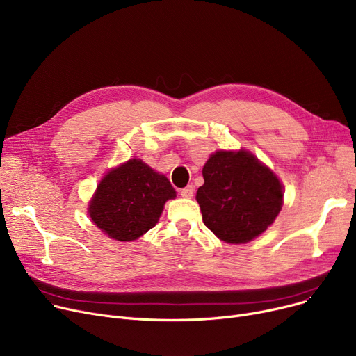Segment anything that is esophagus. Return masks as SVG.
<instances>
[{
  "instance_id": "obj_1",
  "label": "esophagus",
  "mask_w": 356,
  "mask_h": 356,
  "mask_svg": "<svg viewBox=\"0 0 356 356\" xmlns=\"http://www.w3.org/2000/svg\"><path fill=\"white\" fill-rule=\"evenodd\" d=\"M193 193H195V188L192 184H189V186H186L184 189H181L180 191V195L183 196V197H188V199H191V197H193Z\"/></svg>"
}]
</instances>
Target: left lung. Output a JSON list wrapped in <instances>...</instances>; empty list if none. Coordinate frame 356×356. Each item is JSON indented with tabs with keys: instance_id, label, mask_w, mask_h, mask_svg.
<instances>
[{
	"instance_id": "8db88e82",
	"label": "left lung",
	"mask_w": 356,
	"mask_h": 356,
	"mask_svg": "<svg viewBox=\"0 0 356 356\" xmlns=\"http://www.w3.org/2000/svg\"><path fill=\"white\" fill-rule=\"evenodd\" d=\"M204 183L196 200L203 223L229 244L263 234L283 204V186L268 167L241 149L216 152L202 170Z\"/></svg>"
}]
</instances>
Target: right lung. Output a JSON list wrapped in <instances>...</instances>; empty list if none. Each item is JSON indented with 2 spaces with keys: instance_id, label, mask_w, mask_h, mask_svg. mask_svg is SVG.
Instances as JSON below:
<instances>
[{
  "instance_id": "obj_1",
  "label": "right lung",
  "mask_w": 356,
  "mask_h": 356,
  "mask_svg": "<svg viewBox=\"0 0 356 356\" xmlns=\"http://www.w3.org/2000/svg\"><path fill=\"white\" fill-rule=\"evenodd\" d=\"M176 191L165 176L141 160H129L111 170L89 204L92 222L117 241H134L152 229Z\"/></svg>"
}]
</instances>
